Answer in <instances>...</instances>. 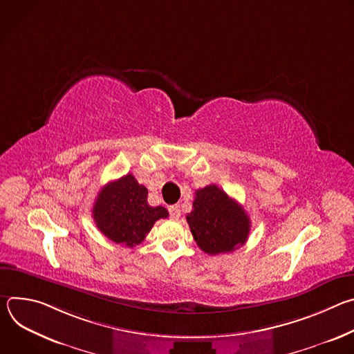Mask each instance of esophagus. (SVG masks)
<instances>
[{"instance_id": "esophagus-1", "label": "esophagus", "mask_w": 354, "mask_h": 354, "mask_svg": "<svg viewBox=\"0 0 354 354\" xmlns=\"http://www.w3.org/2000/svg\"><path fill=\"white\" fill-rule=\"evenodd\" d=\"M168 212H169L171 218H174V220H178V218L180 217V207H179L178 205L169 206V207H168Z\"/></svg>"}]
</instances>
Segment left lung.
<instances>
[{"label": "left lung", "mask_w": 354, "mask_h": 354, "mask_svg": "<svg viewBox=\"0 0 354 354\" xmlns=\"http://www.w3.org/2000/svg\"><path fill=\"white\" fill-rule=\"evenodd\" d=\"M186 220L197 246L209 255L228 254L242 246L250 230L242 206L217 185L196 190Z\"/></svg>", "instance_id": "8db88e82"}]
</instances>
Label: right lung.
Masks as SVG:
<instances>
[{
    "label": "right lung",
    "instance_id": "1",
    "mask_svg": "<svg viewBox=\"0 0 354 354\" xmlns=\"http://www.w3.org/2000/svg\"><path fill=\"white\" fill-rule=\"evenodd\" d=\"M147 196V187L131 174L109 182L97 193L92 209L99 231L115 243L129 248L141 243L157 220L169 216L162 206H149Z\"/></svg>",
    "mask_w": 354,
    "mask_h": 354
}]
</instances>
